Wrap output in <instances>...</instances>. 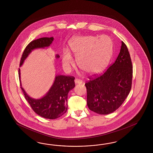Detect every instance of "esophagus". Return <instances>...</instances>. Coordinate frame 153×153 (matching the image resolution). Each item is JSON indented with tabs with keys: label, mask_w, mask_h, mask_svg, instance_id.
<instances>
[{
	"label": "esophagus",
	"mask_w": 153,
	"mask_h": 153,
	"mask_svg": "<svg viewBox=\"0 0 153 153\" xmlns=\"http://www.w3.org/2000/svg\"><path fill=\"white\" fill-rule=\"evenodd\" d=\"M74 82L76 83V85H78V84H81L82 83V80L79 79H75Z\"/></svg>",
	"instance_id": "esophagus-1"
}]
</instances>
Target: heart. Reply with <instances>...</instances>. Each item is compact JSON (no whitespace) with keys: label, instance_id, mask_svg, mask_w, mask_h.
<instances>
[{"label":"heart","instance_id":"obj_1","mask_svg":"<svg viewBox=\"0 0 153 153\" xmlns=\"http://www.w3.org/2000/svg\"><path fill=\"white\" fill-rule=\"evenodd\" d=\"M70 51L76 57L79 68L89 75H95L102 72L111 59L113 44L110 38L102 36H76L68 42ZM63 67L69 71L74 64V60L68 50L63 51Z\"/></svg>","mask_w":153,"mask_h":153}]
</instances>
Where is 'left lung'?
<instances>
[{
    "instance_id": "1",
    "label": "left lung",
    "mask_w": 153,
    "mask_h": 153,
    "mask_svg": "<svg viewBox=\"0 0 153 153\" xmlns=\"http://www.w3.org/2000/svg\"><path fill=\"white\" fill-rule=\"evenodd\" d=\"M120 52L115 62L103 74L85 83L87 104L90 110L100 114L116 111L130 93L132 65L130 53L122 41Z\"/></svg>"
}]
</instances>
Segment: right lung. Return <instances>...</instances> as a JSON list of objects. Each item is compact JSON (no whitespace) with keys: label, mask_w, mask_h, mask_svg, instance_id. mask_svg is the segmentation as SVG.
Masks as SVG:
<instances>
[{"label":"right lung","mask_w":153,"mask_h":153,"mask_svg":"<svg viewBox=\"0 0 153 153\" xmlns=\"http://www.w3.org/2000/svg\"><path fill=\"white\" fill-rule=\"evenodd\" d=\"M53 40V37H42L31 42L23 51L19 66L22 65L24 61L34 49L48 48ZM59 57L58 54L56 56L57 59ZM19 72L20 86L25 97L36 114L45 118L54 120L60 117L67 111L68 94L75 86L74 77L56 75L51 88L45 95L41 98L34 99L30 97L22 88L19 68Z\"/></svg>","instance_id":"add662e5"}]
</instances>
